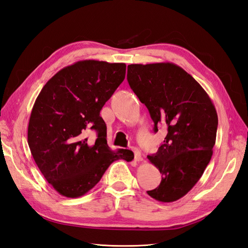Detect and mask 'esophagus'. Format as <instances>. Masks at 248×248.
<instances>
[{
  "mask_svg": "<svg viewBox=\"0 0 248 248\" xmlns=\"http://www.w3.org/2000/svg\"><path fill=\"white\" fill-rule=\"evenodd\" d=\"M132 151L134 153V160L140 161L141 160V154L140 152V150L137 149V148H132Z\"/></svg>",
  "mask_w": 248,
  "mask_h": 248,
  "instance_id": "obj_1",
  "label": "esophagus"
}]
</instances>
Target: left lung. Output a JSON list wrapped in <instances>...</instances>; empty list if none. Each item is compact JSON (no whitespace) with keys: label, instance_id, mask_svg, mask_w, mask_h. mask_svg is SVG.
<instances>
[{"label":"left lung","instance_id":"obj_1","mask_svg":"<svg viewBox=\"0 0 248 248\" xmlns=\"http://www.w3.org/2000/svg\"><path fill=\"white\" fill-rule=\"evenodd\" d=\"M127 80L154 122L167 136L148 159L159 170L161 182L149 190L162 202L184 197L202 177L213 154L218 118L204 89L181 67L172 63L131 64Z\"/></svg>","mask_w":248,"mask_h":248}]
</instances>
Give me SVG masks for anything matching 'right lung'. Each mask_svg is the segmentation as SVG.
<instances>
[{"mask_svg": "<svg viewBox=\"0 0 248 248\" xmlns=\"http://www.w3.org/2000/svg\"><path fill=\"white\" fill-rule=\"evenodd\" d=\"M124 63L85 60L56 73L34 103L28 144L46 181L64 197L84 196L116 160L131 161L127 149L112 151L100 110L125 78ZM95 130L97 139L85 138Z\"/></svg>", "mask_w": 248, "mask_h": 248, "instance_id": "1", "label": "right lung"}]
</instances>
